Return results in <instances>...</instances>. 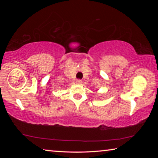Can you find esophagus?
Returning a JSON list of instances; mask_svg holds the SVG:
<instances>
[{"label":"esophagus","mask_w":158,"mask_h":158,"mask_svg":"<svg viewBox=\"0 0 158 158\" xmlns=\"http://www.w3.org/2000/svg\"><path fill=\"white\" fill-rule=\"evenodd\" d=\"M81 82H82V81L81 79H77L76 81V83H77V84H80Z\"/></svg>","instance_id":"1"}]
</instances>
